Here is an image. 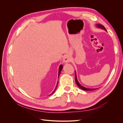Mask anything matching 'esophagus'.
<instances>
[{"mask_svg":"<svg viewBox=\"0 0 123 123\" xmlns=\"http://www.w3.org/2000/svg\"><path fill=\"white\" fill-rule=\"evenodd\" d=\"M71 61V57L70 56L69 54H66L64 57V58H63V62L64 63H68L70 62Z\"/></svg>","mask_w":123,"mask_h":123,"instance_id":"34e87169","label":"esophagus"}]
</instances>
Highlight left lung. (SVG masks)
<instances>
[{
	"mask_svg": "<svg viewBox=\"0 0 123 123\" xmlns=\"http://www.w3.org/2000/svg\"><path fill=\"white\" fill-rule=\"evenodd\" d=\"M96 27H97V28H98L103 29L105 31H106V32H107L106 28L104 27V26L102 25H101V24H96ZM75 82H76V84L78 86H79L81 89H82V90H85V91H92V90H96V89H98V88H93V89L92 88H86V87H85L83 86L82 85H81L79 83V81H78V80H77V76H76V73L75 71Z\"/></svg>",
	"mask_w": 123,
	"mask_h": 123,
	"instance_id": "1",
	"label": "left lung"
}]
</instances>
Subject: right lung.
<instances>
[{
    "label": "right lung",
    "instance_id": "1",
    "mask_svg": "<svg viewBox=\"0 0 123 123\" xmlns=\"http://www.w3.org/2000/svg\"><path fill=\"white\" fill-rule=\"evenodd\" d=\"M63 68V66L62 65H61L60 66H59V70H58V78H59V75H60V74H61V71H62V69ZM58 81H57V85H56V87H55V89H54V90L53 91V92L51 94H50V95H52L53 93H54V92L55 91V90H56V88H57V85H58Z\"/></svg>",
    "mask_w": 123,
    "mask_h": 123
}]
</instances>
